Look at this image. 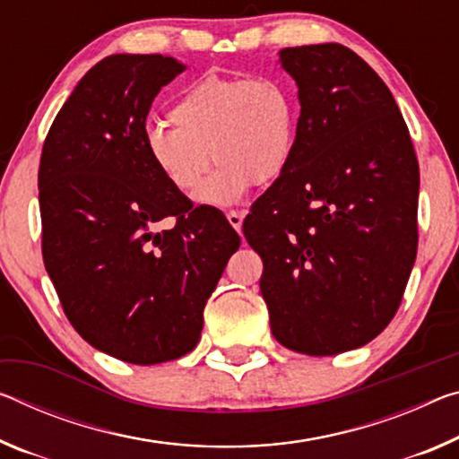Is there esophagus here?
<instances>
[{
  "label": "esophagus",
  "mask_w": 459,
  "mask_h": 459,
  "mask_svg": "<svg viewBox=\"0 0 459 459\" xmlns=\"http://www.w3.org/2000/svg\"><path fill=\"white\" fill-rule=\"evenodd\" d=\"M227 221L230 222L232 229H235L237 232H241V229H243V214L238 212V210H230V212H227Z\"/></svg>",
  "instance_id": "34e87169"
}]
</instances>
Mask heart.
I'll use <instances>...</instances> for the list:
<instances>
[{
  "mask_svg": "<svg viewBox=\"0 0 459 459\" xmlns=\"http://www.w3.org/2000/svg\"><path fill=\"white\" fill-rule=\"evenodd\" d=\"M176 126L144 130V151L167 184L194 192L195 200L232 206L253 184H272L292 163L298 133L296 98L273 75H206L181 93L171 108Z\"/></svg>",
  "mask_w": 459,
  "mask_h": 459,
  "instance_id": "b5f03b06",
  "label": "heart"
}]
</instances>
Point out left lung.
<instances>
[{
  "label": "left lung",
  "mask_w": 459,
  "mask_h": 459,
  "mask_svg": "<svg viewBox=\"0 0 459 459\" xmlns=\"http://www.w3.org/2000/svg\"><path fill=\"white\" fill-rule=\"evenodd\" d=\"M298 85L290 167L253 204L247 243L273 337L337 355L394 318L417 257L419 161L386 83L337 42L280 50Z\"/></svg>",
  "instance_id": "8db88e82"
}]
</instances>
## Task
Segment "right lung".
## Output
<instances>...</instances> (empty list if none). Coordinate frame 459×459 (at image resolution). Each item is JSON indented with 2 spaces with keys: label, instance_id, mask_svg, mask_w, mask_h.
Returning a JSON list of instances; mask_svg holds the SVG:
<instances>
[{
  "label": "right lung",
  "instance_id": "obj_1",
  "mask_svg": "<svg viewBox=\"0 0 459 459\" xmlns=\"http://www.w3.org/2000/svg\"><path fill=\"white\" fill-rule=\"evenodd\" d=\"M186 65L110 55L85 73L40 155L42 259L65 315L91 347L152 366L198 345L204 307L241 238L194 208L144 151L152 100ZM177 224L152 230L163 217Z\"/></svg>",
  "mask_w": 459,
  "mask_h": 459
}]
</instances>
